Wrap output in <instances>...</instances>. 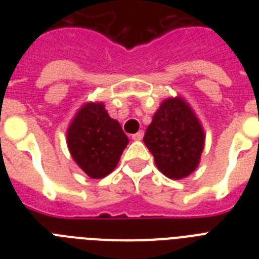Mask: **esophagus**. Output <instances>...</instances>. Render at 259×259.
<instances>
[{"mask_svg": "<svg viewBox=\"0 0 259 259\" xmlns=\"http://www.w3.org/2000/svg\"><path fill=\"white\" fill-rule=\"evenodd\" d=\"M132 138H133L134 141H140V140H142V138H144V132H142V130H140V132H137L136 134H133V136H132Z\"/></svg>", "mask_w": 259, "mask_h": 259, "instance_id": "obj_1", "label": "esophagus"}]
</instances>
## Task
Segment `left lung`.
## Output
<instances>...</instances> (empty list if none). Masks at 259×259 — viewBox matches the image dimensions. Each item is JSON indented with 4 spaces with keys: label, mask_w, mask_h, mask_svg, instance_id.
<instances>
[{
    "label": "left lung",
    "mask_w": 259,
    "mask_h": 259,
    "mask_svg": "<svg viewBox=\"0 0 259 259\" xmlns=\"http://www.w3.org/2000/svg\"><path fill=\"white\" fill-rule=\"evenodd\" d=\"M154 162L169 179H183L196 169L204 133L201 125L180 98L162 102L144 136Z\"/></svg>",
    "instance_id": "obj_1"
}]
</instances>
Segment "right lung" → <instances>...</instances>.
Wrapping results in <instances>:
<instances>
[{
    "mask_svg": "<svg viewBox=\"0 0 259 259\" xmlns=\"http://www.w3.org/2000/svg\"><path fill=\"white\" fill-rule=\"evenodd\" d=\"M127 137L102 103H87L67 132L72 158L91 179L107 176L117 166Z\"/></svg>",
    "mask_w": 259,
    "mask_h": 259,
    "instance_id": "1",
    "label": "right lung"
}]
</instances>
